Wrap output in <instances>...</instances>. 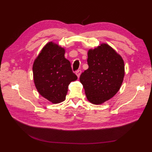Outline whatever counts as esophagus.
Returning a JSON list of instances; mask_svg holds the SVG:
<instances>
[{
	"instance_id": "1",
	"label": "esophagus",
	"mask_w": 152,
	"mask_h": 152,
	"mask_svg": "<svg viewBox=\"0 0 152 152\" xmlns=\"http://www.w3.org/2000/svg\"><path fill=\"white\" fill-rule=\"evenodd\" d=\"M81 73H82L81 70H78L76 71V74L77 75V76H78V78H79L80 76V74H81Z\"/></svg>"
}]
</instances>
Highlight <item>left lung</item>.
<instances>
[{
	"label": "left lung",
	"mask_w": 152,
	"mask_h": 152,
	"mask_svg": "<svg viewBox=\"0 0 152 152\" xmlns=\"http://www.w3.org/2000/svg\"><path fill=\"white\" fill-rule=\"evenodd\" d=\"M89 68L80 81L88 101L101 104L112 98L121 88L125 75L124 61L107 44H101L88 53Z\"/></svg>",
	"instance_id": "8db88e82"
}]
</instances>
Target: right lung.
<instances>
[{"mask_svg": "<svg viewBox=\"0 0 152 152\" xmlns=\"http://www.w3.org/2000/svg\"><path fill=\"white\" fill-rule=\"evenodd\" d=\"M64 53L63 48L50 42L41 50L33 65L38 92L53 104L64 101L70 83L78 79Z\"/></svg>", "mask_w": 152, "mask_h": 152, "instance_id": "right-lung-1", "label": "right lung"}]
</instances>
